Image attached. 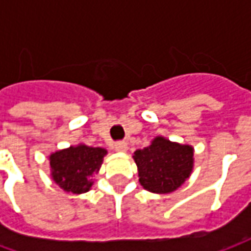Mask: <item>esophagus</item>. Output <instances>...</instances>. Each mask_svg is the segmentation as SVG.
<instances>
[{
	"instance_id": "obj_1",
	"label": "esophagus",
	"mask_w": 251,
	"mask_h": 251,
	"mask_svg": "<svg viewBox=\"0 0 251 251\" xmlns=\"http://www.w3.org/2000/svg\"><path fill=\"white\" fill-rule=\"evenodd\" d=\"M114 149L117 152H126V149H127V144L124 141H118L114 144Z\"/></svg>"
}]
</instances>
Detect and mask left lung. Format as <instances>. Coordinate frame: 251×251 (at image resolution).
Segmentation results:
<instances>
[{
	"instance_id": "8db88e82",
	"label": "left lung",
	"mask_w": 251,
	"mask_h": 251,
	"mask_svg": "<svg viewBox=\"0 0 251 251\" xmlns=\"http://www.w3.org/2000/svg\"><path fill=\"white\" fill-rule=\"evenodd\" d=\"M140 183L156 194H168L188 179L194 167V149L163 137H156L149 147L134 152Z\"/></svg>"
}]
</instances>
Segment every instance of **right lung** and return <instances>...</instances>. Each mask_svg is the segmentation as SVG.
<instances>
[{
  "mask_svg": "<svg viewBox=\"0 0 251 251\" xmlns=\"http://www.w3.org/2000/svg\"><path fill=\"white\" fill-rule=\"evenodd\" d=\"M106 153V149L87 145L59 151L50 156L52 177L67 192H87L93 185L91 177L94 174H98Z\"/></svg>",
  "mask_w": 251,
  "mask_h": 251,
  "instance_id": "right-lung-1",
  "label": "right lung"
}]
</instances>
